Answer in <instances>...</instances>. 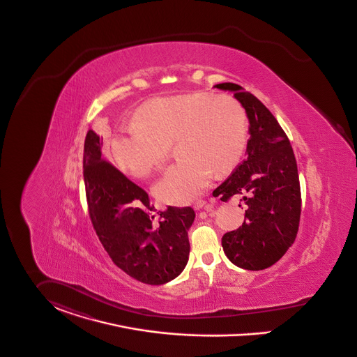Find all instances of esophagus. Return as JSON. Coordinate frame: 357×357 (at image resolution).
I'll list each match as a JSON object with an SVG mask.
<instances>
[{
  "instance_id": "34e87169",
  "label": "esophagus",
  "mask_w": 357,
  "mask_h": 357,
  "mask_svg": "<svg viewBox=\"0 0 357 357\" xmlns=\"http://www.w3.org/2000/svg\"><path fill=\"white\" fill-rule=\"evenodd\" d=\"M208 206V203L206 202V200H203V199H200V200H196L195 203H193V207H195V210H202V208H204V207H207Z\"/></svg>"
}]
</instances>
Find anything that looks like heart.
Returning a JSON list of instances; mask_svg holds the SVG:
<instances>
[{"instance_id":"heart-1","label":"heart","mask_w":357,"mask_h":357,"mask_svg":"<svg viewBox=\"0 0 357 357\" xmlns=\"http://www.w3.org/2000/svg\"><path fill=\"white\" fill-rule=\"evenodd\" d=\"M248 116L231 96L190 92L160 96L137 111V123L120 128L112 153L120 167L144 177L160 167L176 142L180 157L155 183L172 204L190 203L211 183L213 169L234 167L248 142Z\"/></svg>"}]
</instances>
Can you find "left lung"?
I'll list each match as a JSON object with an SVG mask.
<instances>
[{"instance_id":"1","label":"left lung","mask_w":357,"mask_h":357,"mask_svg":"<svg viewBox=\"0 0 357 357\" xmlns=\"http://www.w3.org/2000/svg\"><path fill=\"white\" fill-rule=\"evenodd\" d=\"M214 88L233 93L249 120L246 158L213 192L227 202L242 196L245 220L222 237L227 259L249 271L279 261L294 243L301 219V185L296 160L280 124L256 96L231 82Z\"/></svg>"}]
</instances>
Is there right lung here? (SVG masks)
Returning a JSON list of instances; mask_svg holds the SVG:
<instances>
[{
    "instance_id": "right-lung-1",
    "label": "right lung",
    "mask_w": 357,
    "mask_h": 357,
    "mask_svg": "<svg viewBox=\"0 0 357 357\" xmlns=\"http://www.w3.org/2000/svg\"><path fill=\"white\" fill-rule=\"evenodd\" d=\"M101 144L89 130L84 144V181L96 234L127 275L144 284H165L188 262V230L195 211L169 206L157 213L155 220L149 195L102 160Z\"/></svg>"
}]
</instances>
